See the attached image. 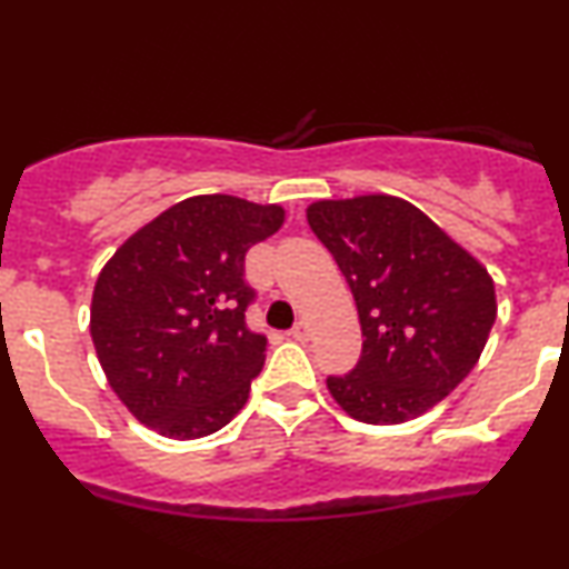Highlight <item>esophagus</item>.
Instances as JSON below:
<instances>
[{"label": "esophagus", "mask_w": 569, "mask_h": 569, "mask_svg": "<svg viewBox=\"0 0 569 569\" xmlns=\"http://www.w3.org/2000/svg\"><path fill=\"white\" fill-rule=\"evenodd\" d=\"M291 337L297 339V342H305L307 337H310V326H307V321H299L297 326L291 329Z\"/></svg>", "instance_id": "obj_1"}]
</instances>
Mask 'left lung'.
Masks as SVG:
<instances>
[{
    "label": "left lung",
    "mask_w": 569,
    "mask_h": 569,
    "mask_svg": "<svg viewBox=\"0 0 569 569\" xmlns=\"http://www.w3.org/2000/svg\"><path fill=\"white\" fill-rule=\"evenodd\" d=\"M307 224L348 280L361 321L356 369L326 388L352 420L398 426L468 377L498 302L487 267L393 194L307 206Z\"/></svg>",
    "instance_id": "8db88e82"
}]
</instances>
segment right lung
<instances>
[{
  "mask_svg": "<svg viewBox=\"0 0 569 569\" xmlns=\"http://www.w3.org/2000/svg\"><path fill=\"white\" fill-rule=\"evenodd\" d=\"M276 202L194 194L114 251L96 280L90 337L130 415L168 439L217 433L243 409L267 337L246 326V251L283 224Z\"/></svg>",
  "mask_w": 569,
  "mask_h": 569,
  "instance_id": "add662e5",
  "label": "right lung"
}]
</instances>
